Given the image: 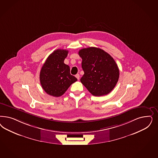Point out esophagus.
Wrapping results in <instances>:
<instances>
[{
    "instance_id": "1",
    "label": "esophagus",
    "mask_w": 158,
    "mask_h": 158,
    "mask_svg": "<svg viewBox=\"0 0 158 158\" xmlns=\"http://www.w3.org/2000/svg\"><path fill=\"white\" fill-rule=\"evenodd\" d=\"M80 74H77L76 75V77L77 78V80H79L80 79Z\"/></svg>"
}]
</instances>
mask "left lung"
I'll list each match as a JSON object with an SVG mask.
<instances>
[{
  "label": "left lung",
  "instance_id": "8db88e82",
  "mask_svg": "<svg viewBox=\"0 0 158 158\" xmlns=\"http://www.w3.org/2000/svg\"><path fill=\"white\" fill-rule=\"evenodd\" d=\"M78 55L84 72L80 81L88 91L96 97L112 91L119 78L118 67L112 56L95 47L82 49Z\"/></svg>",
  "mask_w": 158,
  "mask_h": 158
}]
</instances>
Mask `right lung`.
Returning <instances> with one entry per match:
<instances>
[{
    "label": "right lung",
    "mask_w": 158,
    "mask_h": 158,
    "mask_svg": "<svg viewBox=\"0 0 158 158\" xmlns=\"http://www.w3.org/2000/svg\"><path fill=\"white\" fill-rule=\"evenodd\" d=\"M68 53L67 50L57 49L48 57L42 67L40 74L41 86L51 96L60 97L77 81L71 75L70 67L64 63Z\"/></svg>",
    "instance_id": "right-lung-1"
}]
</instances>
